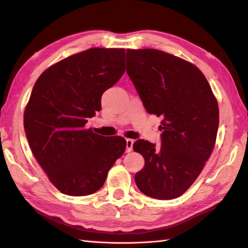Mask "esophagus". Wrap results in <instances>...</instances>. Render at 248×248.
Instances as JSON below:
<instances>
[{
  "instance_id": "obj_1",
  "label": "esophagus",
  "mask_w": 248,
  "mask_h": 248,
  "mask_svg": "<svg viewBox=\"0 0 248 248\" xmlns=\"http://www.w3.org/2000/svg\"><path fill=\"white\" fill-rule=\"evenodd\" d=\"M133 143H134L133 139H129V138L126 139V152L127 153L133 151Z\"/></svg>"
}]
</instances>
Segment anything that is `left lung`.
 <instances>
[{"label":"left lung","mask_w":248,"mask_h":248,"mask_svg":"<svg viewBox=\"0 0 248 248\" xmlns=\"http://www.w3.org/2000/svg\"><path fill=\"white\" fill-rule=\"evenodd\" d=\"M126 72L148 113L163 116L161 148L142 139L133 144L144 158L135 182L150 198H178L213 152L219 124L216 97L198 67L158 49H127Z\"/></svg>","instance_id":"1"}]
</instances>
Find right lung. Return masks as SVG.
Wrapping results in <instances>:
<instances>
[{
  "mask_svg": "<svg viewBox=\"0 0 248 248\" xmlns=\"http://www.w3.org/2000/svg\"><path fill=\"white\" fill-rule=\"evenodd\" d=\"M124 48H90L60 60L37 78L23 114L34 157L60 192L95 193L104 186L126 140L86 129L101 96L125 71Z\"/></svg>",
  "mask_w": 248,
  "mask_h": 248,
  "instance_id": "obj_1",
  "label": "right lung"
}]
</instances>
